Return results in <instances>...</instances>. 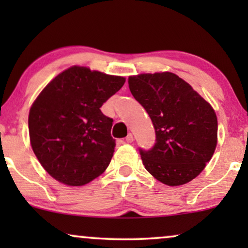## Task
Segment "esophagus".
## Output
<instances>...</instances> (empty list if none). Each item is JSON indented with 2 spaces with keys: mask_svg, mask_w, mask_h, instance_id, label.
<instances>
[{
  "mask_svg": "<svg viewBox=\"0 0 248 248\" xmlns=\"http://www.w3.org/2000/svg\"><path fill=\"white\" fill-rule=\"evenodd\" d=\"M125 140H126L127 143H132V142L134 141L133 134H132V133H128V134H127V137H126V139H125Z\"/></svg>",
  "mask_w": 248,
  "mask_h": 248,
  "instance_id": "obj_1",
  "label": "esophagus"
}]
</instances>
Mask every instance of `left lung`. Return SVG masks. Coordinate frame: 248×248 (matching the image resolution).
<instances>
[{"mask_svg":"<svg viewBox=\"0 0 248 248\" xmlns=\"http://www.w3.org/2000/svg\"><path fill=\"white\" fill-rule=\"evenodd\" d=\"M127 82L155 131L154 148L140 150L145 169L168 186L198 177L218 143L213 107L175 73H141L128 77Z\"/></svg>","mask_w":248,"mask_h":248,"instance_id":"obj_1","label":"left lung"}]
</instances>
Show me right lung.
<instances>
[{"mask_svg":"<svg viewBox=\"0 0 248 248\" xmlns=\"http://www.w3.org/2000/svg\"><path fill=\"white\" fill-rule=\"evenodd\" d=\"M124 82V77L73 65L37 96L28 117L30 144L57 182L82 186L106 170L116 144L113 120L100 107Z\"/></svg>","mask_w":248,"mask_h":248,"instance_id":"right-lung-1","label":"right lung"}]
</instances>
